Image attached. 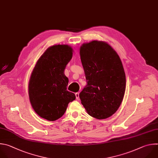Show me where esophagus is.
Instances as JSON below:
<instances>
[{
  "label": "esophagus",
  "mask_w": 158,
  "mask_h": 158,
  "mask_svg": "<svg viewBox=\"0 0 158 158\" xmlns=\"http://www.w3.org/2000/svg\"><path fill=\"white\" fill-rule=\"evenodd\" d=\"M75 97H76V99L79 100L80 98H79V93H75Z\"/></svg>",
  "instance_id": "obj_1"
}]
</instances>
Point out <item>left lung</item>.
Returning <instances> with one entry per match:
<instances>
[{"label":"left lung","mask_w":158,"mask_h":158,"mask_svg":"<svg viewBox=\"0 0 158 158\" xmlns=\"http://www.w3.org/2000/svg\"><path fill=\"white\" fill-rule=\"evenodd\" d=\"M87 85L80 92L81 103L91 116L104 119L119 108L126 89L121 60L108 43L93 40L80 48Z\"/></svg>","instance_id":"left-lung-1"}]
</instances>
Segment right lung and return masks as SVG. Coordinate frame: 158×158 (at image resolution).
<instances>
[{
    "mask_svg": "<svg viewBox=\"0 0 158 158\" xmlns=\"http://www.w3.org/2000/svg\"><path fill=\"white\" fill-rule=\"evenodd\" d=\"M73 50L68 45L48 47L37 60L28 82L30 104L41 118L53 121L65 113L75 94L67 90L69 78L66 65L73 56Z\"/></svg>",
    "mask_w": 158,
    "mask_h": 158,
    "instance_id": "1",
    "label": "right lung"
}]
</instances>
